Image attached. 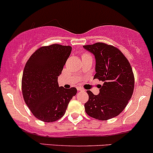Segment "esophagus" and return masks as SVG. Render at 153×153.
<instances>
[{
  "instance_id": "obj_1",
  "label": "esophagus",
  "mask_w": 153,
  "mask_h": 153,
  "mask_svg": "<svg viewBox=\"0 0 153 153\" xmlns=\"http://www.w3.org/2000/svg\"><path fill=\"white\" fill-rule=\"evenodd\" d=\"M77 90H78V91H83V90H84V89H83L82 87H78V88H77Z\"/></svg>"
}]
</instances>
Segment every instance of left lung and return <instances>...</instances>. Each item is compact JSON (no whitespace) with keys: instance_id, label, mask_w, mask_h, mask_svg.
I'll list each match as a JSON object with an SVG mask.
<instances>
[{"instance_id":"left-lung-1","label":"left lung","mask_w":153,"mask_h":153,"mask_svg":"<svg viewBox=\"0 0 153 153\" xmlns=\"http://www.w3.org/2000/svg\"><path fill=\"white\" fill-rule=\"evenodd\" d=\"M95 58L94 78L102 81L99 95L88 90L89 100L84 104L89 116L106 121L119 115L132 97L135 86L132 69L120 49L105 43L84 45Z\"/></svg>"}]
</instances>
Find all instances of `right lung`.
<instances>
[{
  "instance_id": "obj_1",
  "label": "right lung",
  "mask_w": 153,
  "mask_h": 153,
  "mask_svg": "<svg viewBox=\"0 0 153 153\" xmlns=\"http://www.w3.org/2000/svg\"><path fill=\"white\" fill-rule=\"evenodd\" d=\"M72 47L53 44L40 47L30 56L23 72L21 86L26 104L34 116L44 122L62 118L75 87L59 86L61 74Z\"/></svg>"
}]
</instances>
